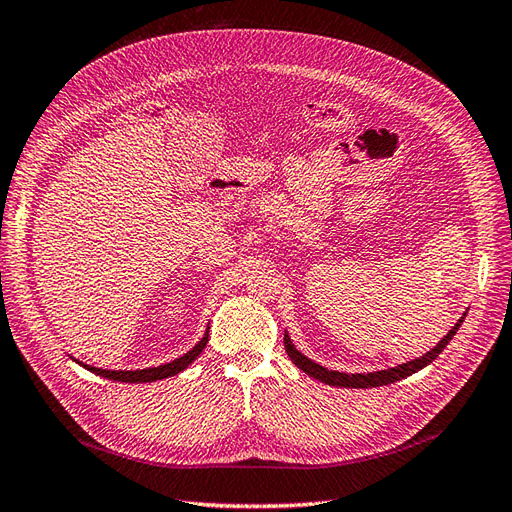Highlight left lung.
<instances>
[{"label":"left lung","instance_id":"left-lung-1","mask_svg":"<svg viewBox=\"0 0 512 512\" xmlns=\"http://www.w3.org/2000/svg\"><path fill=\"white\" fill-rule=\"evenodd\" d=\"M463 319H465V313L457 321V324L448 330L446 337L440 343H437L433 349H429L427 354H422L420 358H414V360H407L403 364H397V367H392V369H384V371H371V373L330 371L326 367H321L319 362L306 358L300 352V349L294 343H291L287 330H285V352H287L291 362H294L300 371H304L309 377L317 379V382H324L328 386H339V388H377V386H388L392 382H399V379L410 377L412 373H418L420 369H425L427 364H431L437 356H440L444 352V347L450 343V339L455 337L457 330L461 328Z\"/></svg>","mask_w":512,"mask_h":512}]
</instances>
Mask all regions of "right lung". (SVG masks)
<instances>
[{"mask_svg": "<svg viewBox=\"0 0 512 512\" xmlns=\"http://www.w3.org/2000/svg\"><path fill=\"white\" fill-rule=\"evenodd\" d=\"M208 341H210V324H208V328H206V334H203V337H201V341H199L193 349H188V352H186L184 356L175 358L173 362L160 364V367L135 369V371L98 369V367H92V364H85V362H81V360H77V358H72V356H70V358L75 360V362L79 364V367H83V369H87V371H92V373H96V375H100V377L113 379V382H124V384H148V382H158V379L173 377V375H178V373H182L184 369L191 367V364L197 360V356L203 352V347L208 345Z\"/></svg>", "mask_w": 512, "mask_h": 512, "instance_id": "add662e5", "label": "right lung"}]
</instances>
